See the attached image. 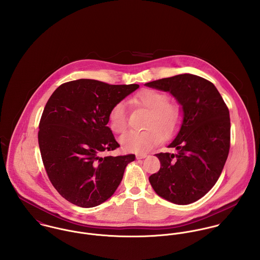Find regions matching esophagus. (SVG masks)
<instances>
[{"label": "esophagus", "instance_id": "34e87169", "mask_svg": "<svg viewBox=\"0 0 260 260\" xmlns=\"http://www.w3.org/2000/svg\"><path fill=\"white\" fill-rule=\"evenodd\" d=\"M146 157H147V154H137V155H136V158H137L138 160L144 159V158H146Z\"/></svg>", "mask_w": 260, "mask_h": 260}]
</instances>
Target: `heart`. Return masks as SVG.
<instances>
[{"instance_id": "heart-1", "label": "heart", "mask_w": 260, "mask_h": 260, "mask_svg": "<svg viewBox=\"0 0 260 260\" xmlns=\"http://www.w3.org/2000/svg\"><path fill=\"white\" fill-rule=\"evenodd\" d=\"M132 103L148 110L144 124L145 130L131 131L120 137V144L126 152L145 153L156 146L162 138H170L181 121L178 106L169 103V96L155 89H145L132 98ZM110 127L115 133H122L128 124L126 104L117 102L109 114Z\"/></svg>"}]
</instances>
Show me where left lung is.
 <instances>
[{"label":"left lung","instance_id":"8db88e82","mask_svg":"<svg viewBox=\"0 0 260 260\" xmlns=\"http://www.w3.org/2000/svg\"><path fill=\"white\" fill-rule=\"evenodd\" d=\"M169 92L182 109V122L168 148L158 153L161 167L149 177L154 191L179 205L203 197L217 182L230 147L229 111L216 87L192 74L176 75L145 84Z\"/></svg>","mask_w":260,"mask_h":260}]
</instances>
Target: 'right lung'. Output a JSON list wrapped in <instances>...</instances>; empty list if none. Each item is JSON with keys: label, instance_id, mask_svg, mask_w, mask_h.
<instances>
[{"label": "right lung", "instance_id": "obj_1", "mask_svg": "<svg viewBox=\"0 0 260 260\" xmlns=\"http://www.w3.org/2000/svg\"><path fill=\"white\" fill-rule=\"evenodd\" d=\"M139 85L79 79L59 86L41 117L39 147L48 177L66 200L90 208L109 199L134 154L101 156L119 147L107 126L112 107Z\"/></svg>", "mask_w": 260, "mask_h": 260}]
</instances>
